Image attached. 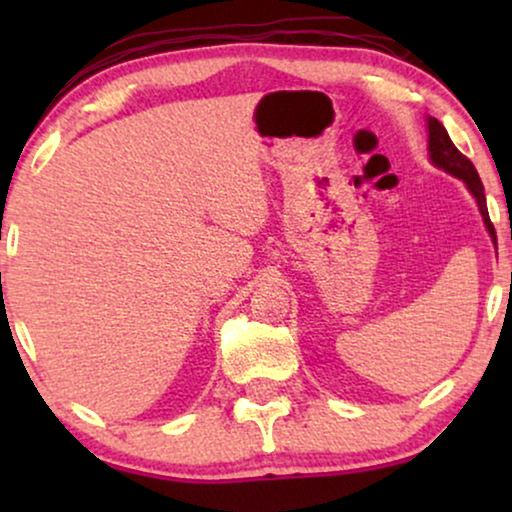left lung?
Segmentation results:
<instances>
[{
  "instance_id": "8db88e82",
  "label": "left lung",
  "mask_w": 512,
  "mask_h": 512,
  "mask_svg": "<svg viewBox=\"0 0 512 512\" xmlns=\"http://www.w3.org/2000/svg\"><path fill=\"white\" fill-rule=\"evenodd\" d=\"M426 128H429V156H431V163L436 165V167H440V170H445L447 174H452V177H457V179L464 181V184L468 186V191L473 193V198L478 200L482 221H485L489 235H492V240L496 242V233H494L492 221H489L487 202H485V186H482V181L478 177V170H475V165L464 156V153L457 149V146L452 144V139H450V135H447V130L443 128V123L436 121V118H429Z\"/></svg>"
}]
</instances>
